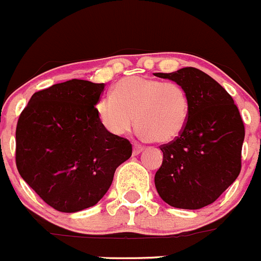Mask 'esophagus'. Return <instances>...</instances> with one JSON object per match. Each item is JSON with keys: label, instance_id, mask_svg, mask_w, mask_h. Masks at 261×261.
<instances>
[{"label": "esophagus", "instance_id": "34e87169", "mask_svg": "<svg viewBox=\"0 0 261 261\" xmlns=\"http://www.w3.org/2000/svg\"><path fill=\"white\" fill-rule=\"evenodd\" d=\"M143 148H144L143 146H141V144H137L136 143L133 146V154H139L142 151H143Z\"/></svg>", "mask_w": 261, "mask_h": 261}]
</instances>
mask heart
Segmentation results:
<instances>
[{
	"label": "heart",
	"mask_w": 261,
	"mask_h": 261,
	"mask_svg": "<svg viewBox=\"0 0 261 261\" xmlns=\"http://www.w3.org/2000/svg\"><path fill=\"white\" fill-rule=\"evenodd\" d=\"M192 112L187 90L175 82L142 76L125 77L115 84L112 95L96 104L102 127L114 136H123L133 125L143 139L167 143L185 129Z\"/></svg>",
	"instance_id": "heart-1"
}]
</instances>
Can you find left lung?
Masks as SVG:
<instances>
[{"instance_id":"left-lung-1","label":"left lung","mask_w":261,"mask_h":261,"mask_svg":"<svg viewBox=\"0 0 261 261\" xmlns=\"http://www.w3.org/2000/svg\"><path fill=\"white\" fill-rule=\"evenodd\" d=\"M181 85L192 101L189 120L176 139L162 144L154 175L161 199L181 210L212 204L241 171L245 127L231 95L200 69L154 73Z\"/></svg>"}]
</instances>
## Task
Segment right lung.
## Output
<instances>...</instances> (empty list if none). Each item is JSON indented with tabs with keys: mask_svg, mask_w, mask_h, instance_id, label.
I'll list each match as a JSON object with an SVG mask.
<instances>
[{
	"mask_svg": "<svg viewBox=\"0 0 261 261\" xmlns=\"http://www.w3.org/2000/svg\"><path fill=\"white\" fill-rule=\"evenodd\" d=\"M104 84L69 80L35 92L16 127V167L48 205L64 213L92 207L109 190L132 144L109 133L95 105Z\"/></svg>",
	"mask_w": 261,
	"mask_h": 261,
	"instance_id": "add662e5",
	"label": "right lung"
}]
</instances>
